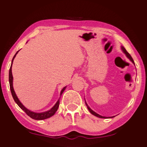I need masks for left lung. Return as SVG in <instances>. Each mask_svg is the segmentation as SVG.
<instances>
[{
  "label": "left lung",
  "mask_w": 147,
  "mask_h": 147,
  "mask_svg": "<svg viewBox=\"0 0 147 147\" xmlns=\"http://www.w3.org/2000/svg\"><path fill=\"white\" fill-rule=\"evenodd\" d=\"M121 49H122V50H123V51L125 53V55H127V57L129 58V59L132 61V63H134L135 64V63H134V60H133V59H132V57L131 56H130V55L129 54V53H128L127 51V50L125 49V47H121ZM85 104H86V105H87V109H89V111H90V113H91V114H92L93 115H94V116H97V117H98V118H107V117H105V116H100V115H99V114H97V113H96L95 112H94L91 109H90L89 106L87 105V103H86V101H85ZM114 117V116H113ZM113 117H111V118H113Z\"/></svg>",
  "instance_id": "1"
}]
</instances>
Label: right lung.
Returning <instances> with one entry per match:
<instances>
[{
  "mask_svg": "<svg viewBox=\"0 0 147 147\" xmlns=\"http://www.w3.org/2000/svg\"><path fill=\"white\" fill-rule=\"evenodd\" d=\"M18 52V51L17 53H16V54L15 55V56L13 58L11 65L9 71V82L10 90H11V94H12V96L13 98V99H14L16 103H17V105L20 107V108L21 109H22V110L26 113V114H27V115L29 116V117H31L32 119H36V120H42V119L49 118H50V117H51L52 116L54 115L56 112H57V111L58 110V107H59V104H60V99L58 100L57 102L56 103V104L54 105V107H53L51 109H50L49 111L44 112V113H34V112H32V111H29V110H28V109H26L25 107L24 106L22 103H21V102L19 101V100L18 99L17 95H16V94H15V92L14 91V89H13V75H12V72H11V66H12L13 60H14L15 56H16V55L17 54ZM65 89V87L63 88L62 91H61L60 95L62 94V93L63 92V91H64Z\"/></svg>",
  "mask_w": 147,
  "mask_h": 147,
  "instance_id": "obj_1",
  "label": "right lung"
}]
</instances>
